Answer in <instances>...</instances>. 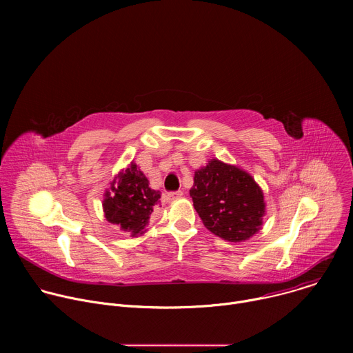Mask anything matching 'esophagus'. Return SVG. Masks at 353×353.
<instances>
[{"instance_id": "1", "label": "esophagus", "mask_w": 353, "mask_h": 353, "mask_svg": "<svg viewBox=\"0 0 353 353\" xmlns=\"http://www.w3.org/2000/svg\"><path fill=\"white\" fill-rule=\"evenodd\" d=\"M183 195H184V194H183V191H173V192H168L166 199L169 201V203H172V201H176V199L181 198Z\"/></svg>"}]
</instances>
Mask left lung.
Here are the masks:
<instances>
[{
  "instance_id": "obj_1",
  "label": "left lung",
  "mask_w": 353,
  "mask_h": 353,
  "mask_svg": "<svg viewBox=\"0 0 353 353\" xmlns=\"http://www.w3.org/2000/svg\"><path fill=\"white\" fill-rule=\"evenodd\" d=\"M190 195L205 228L223 240L245 241L261 229L265 214L263 190L237 166L211 159L195 170Z\"/></svg>"
}]
</instances>
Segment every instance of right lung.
<instances>
[{"label": "right lung", "instance_id": "right-lung-1", "mask_svg": "<svg viewBox=\"0 0 353 353\" xmlns=\"http://www.w3.org/2000/svg\"><path fill=\"white\" fill-rule=\"evenodd\" d=\"M159 198L161 191L150 188L145 174L131 162L114 177L105 194V216L132 237L141 236L146 232L154 208L161 203Z\"/></svg>", "mask_w": 353, "mask_h": 353}]
</instances>
